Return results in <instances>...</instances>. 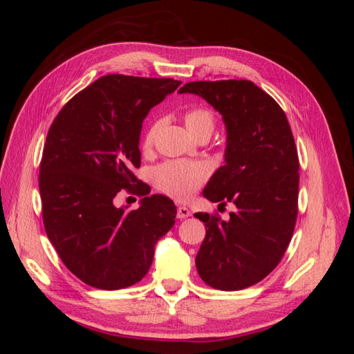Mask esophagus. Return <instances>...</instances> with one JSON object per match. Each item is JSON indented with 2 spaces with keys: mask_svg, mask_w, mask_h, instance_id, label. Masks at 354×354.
Wrapping results in <instances>:
<instances>
[{
  "mask_svg": "<svg viewBox=\"0 0 354 354\" xmlns=\"http://www.w3.org/2000/svg\"><path fill=\"white\" fill-rule=\"evenodd\" d=\"M190 216H192V212H190L189 208H186V207H183V205H180V207L177 208V218L183 220V218H187V217H190Z\"/></svg>",
  "mask_w": 354,
  "mask_h": 354,
  "instance_id": "obj_1",
  "label": "esophagus"
}]
</instances>
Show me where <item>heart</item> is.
I'll return each mask as SVG.
<instances>
[{"label": "heart", "mask_w": 354, "mask_h": 354, "mask_svg": "<svg viewBox=\"0 0 354 354\" xmlns=\"http://www.w3.org/2000/svg\"><path fill=\"white\" fill-rule=\"evenodd\" d=\"M183 122L189 133L195 138L199 136H211L214 125L212 113L205 108H192L185 112ZM159 122H153L145 134L143 147L151 149ZM209 176V167L205 162H187V160H169L159 165L155 171L156 186L165 194L177 199H189L205 183Z\"/></svg>", "instance_id": "1"}]
</instances>
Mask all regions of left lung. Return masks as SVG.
I'll use <instances>...</instances> for the list:
<instances>
[{"label": "left lung", "mask_w": 354, "mask_h": 354, "mask_svg": "<svg viewBox=\"0 0 354 354\" xmlns=\"http://www.w3.org/2000/svg\"><path fill=\"white\" fill-rule=\"evenodd\" d=\"M178 93L199 95L226 127L224 165L202 195L220 205L233 202L236 211L229 220L195 214L207 229L195 263L207 285L239 291L264 279L292 238L299 164L291 127L281 106L251 81H196Z\"/></svg>", "instance_id": "left-lung-1"}]
</instances>
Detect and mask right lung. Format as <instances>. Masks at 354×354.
<instances>
[{
	"mask_svg": "<svg viewBox=\"0 0 354 354\" xmlns=\"http://www.w3.org/2000/svg\"><path fill=\"white\" fill-rule=\"evenodd\" d=\"M181 81L106 75L63 106L39 165L42 220L62 261L90 286L113 291L142 281L176 205L137 183L140 207H116L140 167V133L153 106Z\"/></svg>",
	"mask_w": 354,
	"mask_h": 354,
	"instance_id": "1",
	"label": "right lung"
}]
</instances>
